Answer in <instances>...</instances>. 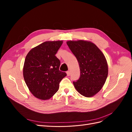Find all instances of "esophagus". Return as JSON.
Segmentation results:
<instances>
[{"instance_id":"34e87169","label":"esophagus","mask_w":132,"mask_h":132,"mask_svg":"<svg viewBox=\"0 0 132 132\" xmlns=\"http://www.w3.org/2000/svg\"><path fill=\"white\" fill-rule=\"evenodd\" d=\"M67 76H69L70 75V71H67Z\"/></svg>"}]
</instances>
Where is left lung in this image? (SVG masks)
Listing matches in <instances>:
<instances>
[{"label": "left lung", "mask_w": 132, "mask_h": 132, "mask_svg": "<svg viewBox=\"0 0 132 132\" xmlns=\"http://www.w3.org/2000/svg\"><path fill=\"white\" fill-rule=\"evenodd\" d=\"M68 46L77 58L80 76L73 81L75 88L85 97L93 96L105 84L108 65L104 54L94 43L79 40L67 41Z\"/></svg>", "instance_id": "left-lung-1"}]
</instances>
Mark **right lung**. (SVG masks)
<instances>
[{"label": "right lung", "instance_id": "obj_1", "mask_svg": "<svg viewBox=\"0 0 132 132\" xmlns=\"http://www.w3.org/2000/svg\"><path fill=\"white\" fill-rule=\"evenodd\" d=\"M62 43V41L45 42L26 55L23 78L31 93L39 99L46 100L52 97L66 77V73L59 70L61 62L55 55Z\"/></svg>", "mask_w": 132, "mask_h": 132}]
</instances>
